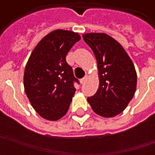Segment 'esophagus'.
Here are the masks:
<instances>
[{"instance_id":"obj_1","label":"esophagus","mask_w":155,"mask_h":155,"mask_svg":"<svg viewBox=\"0 0 155 155\" xmlns=\"http://www.w3.org/2000/svg\"><path fill=\"white\" fill-rule=\"evenodd\" d=\"M87 78H88L87 75H85V76H84V77L83 78V79H81V84H84V83H85V81H87Z\"/></svg>"}]
</instances>
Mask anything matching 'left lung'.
I'll return each mask as SVG.
<instances>
[{
	"label": "left lung",
	"instance_id": "obj_1",
	"mask_svg": "<svg viewBox=\"0 0 155 155\" xmlns=\"http://www.w3.org/2000/svg\"><path fill=\"white\" fill-rule=\"evenodd\" d=\"M96 58L100 84L87 101L94 113L104 118L116 116L125 110L134 95L135 68L123 46L107 34H83Z\"/></svg>",
	"mask_w": 155,
	"mask_h": 155
}]
</instances>
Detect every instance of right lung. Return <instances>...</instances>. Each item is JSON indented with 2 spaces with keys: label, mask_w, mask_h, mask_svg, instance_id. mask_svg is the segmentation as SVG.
Returning a JSON list of instances; mask_svg holds the SVG:
<instances>
[{
  "label": "right lung",
  "mask_w": 155,
  "mask_h": 155,
  "mask_svg": "<svg viewBox=\"0 0 155 155\" xmlns=\"http://www.w3.org/2000/svg\"><path fill=\"white\" fill-rule=\"evenodd\" d=\"M81 40L78 33L55 30L41 39L26 63L25 92L32 107L45 120L55 121L67 113L79 82L65 61L71 47Z\"/></svg>",
  "instance_id": "right-lung-1"
}]
</instances>
